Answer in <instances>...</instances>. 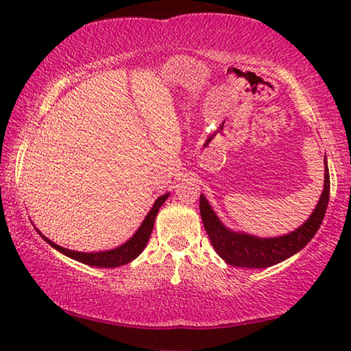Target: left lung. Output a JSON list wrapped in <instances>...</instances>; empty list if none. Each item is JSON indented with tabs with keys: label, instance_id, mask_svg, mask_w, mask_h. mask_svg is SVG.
<instances>
[{
	"label": "left lung",
	"instance_id": "left-lung-1",
	"mask_svg": "<svg viewBox=\"0 0 351 351\" xmlns=\"http://www.w3.org/2000/svg\"><path fill=\"white\" fill-rule=\"evenodd\" d=\"M325 181L324 192L313 210L310 218L297 228L294 232H289L274 239H260L243 232H234L219 221L210 204L207 203L204 195H199V213L210 243L217 254L226 263L239 266V268H269L272 265L293 257L294 254L306 246L322 224L326 207L330 199V173L325 158Z\"/></svg>",
	"mask_w": 351,
	"mask_h": 351
}]
</instances>
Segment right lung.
<instances>
[{
  "label": "right lung",
  "instance_id": "add662e5",
  "mask_svg": "<svg viewBox=\"0 0 351 351\" xmlns=\"http://www.w3.org/2000/svg\"><path fill=\"white\" fill-rule=\"evenodd\" d=\"M167 198H169V193H165V195H162V197H159L156 201H154V204L150 209V212L147 213V217L144 221H142L141 228L136 230V234L132 237V239H130L127 243H123L122 246H119L116 249H110V251L77 252V251H71V249L56 245L54 241L46 239V237H43V239L49 243L52 247L57 249L58 252L68 255V257L80 261V263L97 266V268H117V266L130 263V261L134 260L142 251H144V247L147 246V241L152 235L154 218H156V215H158L159 207L165 203V199Z\"/></svg>",
  "mask_w": 351,
  "mask_h": 351
}]
</instances>
